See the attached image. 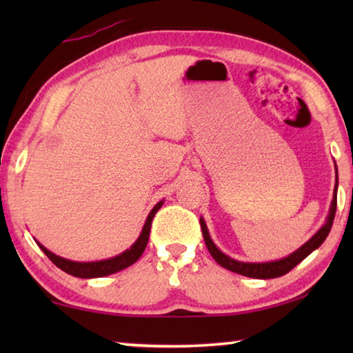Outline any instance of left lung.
I'll return each instance as SVG.
<instances>
[{
	"instance_id": "obj_1",
	"label": "left lung",
	"mask_w": 353,
	"mask_h": 353,
	"mask_svg": "<svg viewBox=\"0 0 353 353\" xmlns=\"http://www.w3.org/2000/svg\"><path fill=\"white\" fill-rule=\"evenodd\" d=\"M334 172H336V183H334V190H333V199L330 204V210H328V216L325 219L324 225L316 232V234L310 238V240L302 244L301 248L296 249L294 252L290 254L288 256L280 260H274V261H265V263H250V261H240L232 259V256L225 255L224 252L216 248V244L213 243L210 234H208L207 224L204 218H201V227H202V235H204L205 240V246L208 249V252L214 259V261L221 265L225 270H229L235 274H241V276L246 277H252V279H276V277H282L286 272H290L292 268L297 266L303 259L313 252V250L318 249L322 243L325 241L327 235L330 234V229L333 225V219H334V213H336V193H338V170H336V163H334Z\"/></svg>"
}]
</instances>
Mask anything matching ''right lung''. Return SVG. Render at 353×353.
Segmentation results:
<instances>
[{
	"label": "right lung",
	"instance_id": "obj_1",
	"mask_svg": "<svg viewBox=\"0 0 353 353\" xmlns=\"http://www.w3.org/2000/svg\"><path fill=\"white\" fill-rule=\"evenodd\" d=\"M163 205V201L157 202L154 205V208L149 212L146 223L143 225L140 236L137 238V241L130 246L129 249L124 250L119 255L112 256V259H105V260H99V261H73V260H67L62 259L56 254H52L51 250H48L43 244H40L37 240L39 248L43 250L46 254L48 259H50L57 268H61L62 271H65L70 276L79 277V279H97V277H104V276H110V274H115L118 271L126 270L128 266L134 265V263L140 259L141 254L145 252L146 244L149 240V232H151V223L152 218L155 216V213L159 212V208Z\"/></svg>",
	"mask_w": 353,
	"mask_h": 353
}]
</instances>
